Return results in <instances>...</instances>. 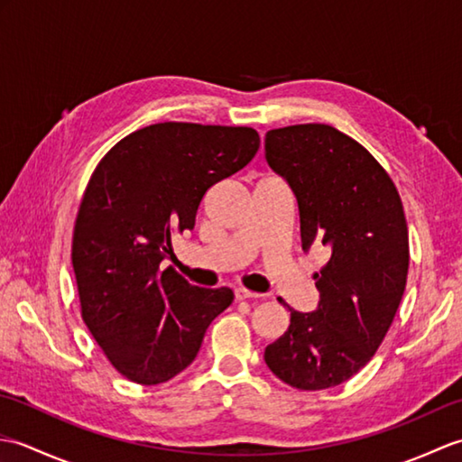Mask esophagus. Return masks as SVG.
Returning a JSON list of instances; mask_svg holds the SVG:
<instances>
[{
  "label": "esophagus",
  "instance_id": "1",
  "mask_svg": "<svg viewBox=\"0 0 462 462\" xmlns=\"http://www.w3.org/2000/svg\"><path fill=\"white\" fill-rule=\"evenodd\" d=\"M234 296H236V300H258L260 293L250 291L246 288H236L234 290Z\"/></svg>",
  "mask_w": 462,
  "mask_h": 462
}]
</instances>
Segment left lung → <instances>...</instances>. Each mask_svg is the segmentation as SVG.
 I'll return each instance as SVG.
<instances>
[{
	"label": "left lung",
	"instance_id": "1",
	"mask_svg": "<svg viewBox=\"0 0 462 462\" xmlns=\"http://www.w3.org/2000/svg\"><path fill=\"white\" fill-rule=\"evenodd\" d=\"M266 161L296 194L301 248L321 242L329 260L313 276L318 310L301 313L283 303L290 326L263 359L290 387H336L375 356L403 298L409 272L403 202L375 156L329 125L268 131Z\"/></svg>",
	"mask_w": 462,
	"mask_h": 462
}]
</instances>
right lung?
I'll return each mask as SVG.
<instances>
[{"mask_svg": "<svg viewBox=\"0 0 462 462\" xmlns=\"http://www.w3.org/2000/svg\"><path fill=\"white\" fill-rule=\"evenodd\" d=\"M260 149L250 126L156 123L126 134L93 171L71 260L81 318L111 365L139 385L179 375L199 353L230 288L192 286L159 270L176 234L194 228L210 186Z\"/></svg>", "mask_w": 462, "mask_h": 462, "instance_id": "1", "label": "right lung"}]
</instances>
